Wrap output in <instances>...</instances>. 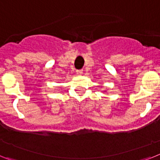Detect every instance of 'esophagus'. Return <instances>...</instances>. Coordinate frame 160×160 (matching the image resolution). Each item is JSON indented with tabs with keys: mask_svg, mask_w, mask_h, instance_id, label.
I'll return each instance as SVG.
<instances>
[{
	"mask_svg": "<svg viewBox=\"0 0 160 160\" xmlns=\"http://www.w3.org/2000/svg\"><path fill=\"white\" fill-rule=\"evenodd\" d=\"M76 73H77V75H82L83 70H77V71H76Z\"/></svg>",
	"mask_w": 160,
	"mask_h": 160,
	"instance_id": "obj_1",
	"label": "esophagus"
}]
</instances>
